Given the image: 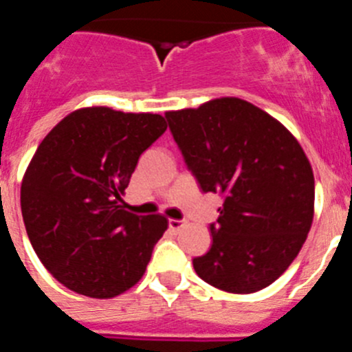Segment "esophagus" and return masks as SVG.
Segmentation results:
<instances>
[{
    "instance_id": "1",
    "label": "esophagus",
    "mask_w": 352,
    "mask_h": 352,
    "mask_svg": "<svg viewBox=\"0 0 352 352\" xmlns=\"http://www.w3.org/2000/svg\"><path fill=\"white\" fill-rule=\"evenodd\" d=\"M183 227H185V222H183V220H174V219L169 220V229H170V231H173V232L182 231Z\"/></svg>"
}]
</instances>
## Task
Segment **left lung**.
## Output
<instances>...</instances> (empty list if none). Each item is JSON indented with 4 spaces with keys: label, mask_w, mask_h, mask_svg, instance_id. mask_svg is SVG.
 <instances>
[{
    "label": "left lung",
    "mask_w": 352,
    "mask_h": 352,
    "mask_svg": "<svg viewBox=\"0 0 352 352\" xmlns=\"http://www.w3.org/2000/svg\"><path fill=\"white\" fill-rule=\"evenodd\" d=\"M174 141L203 192L223 195L204 282L234 294L268 287L296 259L314 220V173L298 139L236 96L167 111Z\"/></svg>",
    "instance_id": "obj_1"
}]
</instances>
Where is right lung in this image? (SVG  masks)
I'll use <instances>...</instances> for the list:
<instances>
[{"instance_id": "obj_1", "label": "right lung", "mask_w": 352, "mask_h": 352, "mask_svg": "<svg viewBox=\"0 0 352 352\" xmlns=\"http://www.w3.org/2000/svg\"><path fill=\"white\" fill-rule=\"evenodd\" d=\"M160 114L77 109L43 138L21 183L28 238L47 272L77 294L107 300L142 278L164 214L123 201L142 151L166 132Z\"/></svg>"}]
</instances>
